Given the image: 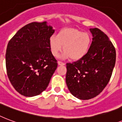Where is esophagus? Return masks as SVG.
Instances as JSON below:
<instances>
[{"label": "esophagus", "mask_w": 122, "mask_h": 122, "mask_svg": "<svg viewBox=\"0 0 122 122\" xmlns=\"http://www.w3.org/2000/svg\"><path fill=\"white\" fill-rule=\"evenodd\" d=\"M58 64L59 66H65V65H66V64H65L64 62H61V61H58Z\"/></svg>", "instance_id": "34e87169"}]
</instances>
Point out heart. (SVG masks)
<instances>
[{
  "label": "heart",
  "mask_w": 122,
  "mask_h": 122,
  "mask_svg": "<svg viewBox=\"0 0 122 122\" xmlns=\"http://www.w3.org/2000/svg\"><path fill=\"white\" fill-rule=\"evenodd\" d=\"M49 43L51 52L54 56H58L64 46L62 57L78 60L85 56L89 50L91 37L88 33L67 28L61 30L58 36H51Z\"/></svg>",
  "instance_id": "heart-1"
}]
</instances>
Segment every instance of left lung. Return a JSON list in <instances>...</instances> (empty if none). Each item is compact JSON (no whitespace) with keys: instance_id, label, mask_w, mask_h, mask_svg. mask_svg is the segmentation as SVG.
Here are the masks:
<instances>
[{"instance_id":"1","label":"left lung","mask_w":122,"mask_h":122,"mask_svg":"<svg viewBox=\"0 0 122 122\" xmlns=\"http://www.w3.org/2000/svg\"><path fill=\"white\" fill-rule=\"evenodd\" d=\"M90 31L93 38L86 55L66 64L68 89L72 95L81 100L92 99L103 90L116 62L115 48L107 35L97 28Z\"/></svg>"}]
</instances>
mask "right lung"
I'll return each mask as SVG.
<instances>
[{
	"label": "right lung",
	"instance_id": "1",
	"mask_svg": "<svg viewBox=\"0 0 122 122\" xmlns=\"http://www.w3.org/2000/svg\"><path fill=\"white\" fill-rule=\"evenodd\" d=\"M54 32L46 21L32 22L20 29L8 42L5 53L7 74L21 95H39L49 85L58 66L49 43Z\"/></svg>",
	"mask_w": 122,
	"mask_h": 122
}]
</instances>
